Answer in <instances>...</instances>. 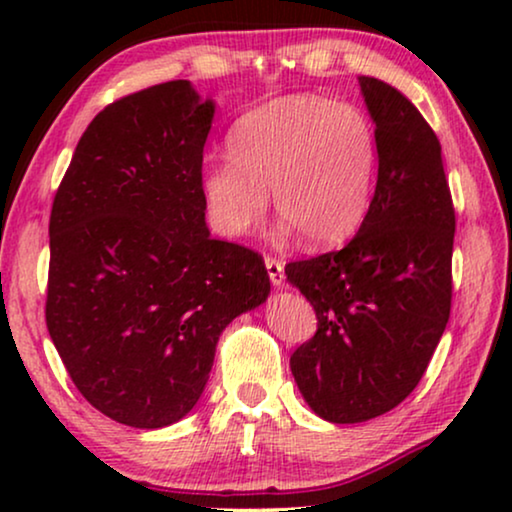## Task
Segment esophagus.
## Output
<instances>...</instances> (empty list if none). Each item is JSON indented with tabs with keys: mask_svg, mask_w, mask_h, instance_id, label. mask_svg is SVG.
Wrapping results in <instances>:
<instances>
[{
	"mask_svg": "<svg viewBox=\"0 0 512 512\" xmlns=\"http://www.w3.org/2000/svg\"><path fill=\"white\" fill-rule=\"evenodd\" d=\"M265 268H268V275H270L272 284L284 286L286 275H284V263L282 261H277V258L268 256V258H265Z\"/></svg>",
	"mask_w": 512,
	"mask_h": 512,
	"instance_id": "obj_1",
	"label": "esophagus"
}]
</instances>
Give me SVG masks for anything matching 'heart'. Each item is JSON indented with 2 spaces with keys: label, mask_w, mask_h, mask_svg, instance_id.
I'll return each mask as SVG.
<instances>
[{
  "label": "heart",
  "mask_w": 512,
  "mask_h": 512,
  "mask_svg": "<svg viewBox=\"0 0 512 512\" xmlns=\"http://www.w3.org/2000/svg\"><path fill=\"white\" fill-rule=\"evenodd\" d=\"M228 156L202 172V200L223 235H247L268 212V191L286 228L298 230L307 247H335L366 219L377 137L352 104L279 97L230 128Z\"/></svg>",
  "instance_id": "1"
}]
</instances>
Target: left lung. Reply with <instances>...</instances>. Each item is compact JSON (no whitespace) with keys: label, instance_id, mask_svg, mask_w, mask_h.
I'll return each instance as SVG.
<instances>
[{"label":"left lung","instance_id":"8db88e82","mask_svg":"<svg viewBox=\"0 0 512 512\" xmlns=\"http://www.w3.org/2000/svg\"><path fill=\"white\" fill-rule=\"evenodd\" d=\"M359 83L377 137L366 219L342 249L284 268L317 314L291 373L307 405L333 424L366 422L408 398L452 307L457 221L436 132L389 83Z\"/></svg>","mask_w":512,"mask_h":512}]
</instances>
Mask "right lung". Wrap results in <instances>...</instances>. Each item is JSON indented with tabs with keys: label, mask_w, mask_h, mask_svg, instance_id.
Returning <instances> with one entry per match:
<instances>
[{
	"label": "right lung",
	"mask_w": 512,
	"mask_h": 512,
	"mask_svg": "<svg viewBox=\"0 0 512 512\" xmlns=\"http://www.w3.org/2000/svg\"><path fill=\"white\" fill-rule=\"evenodd\" d=\"M212 116L181 79L107 104L53 198L48 333L81 396L135 429L198 403L221 331L270 293L263 256L207 230Z\"/></svg>",
	"instance_id": "add662e5"
}]
</instances>
